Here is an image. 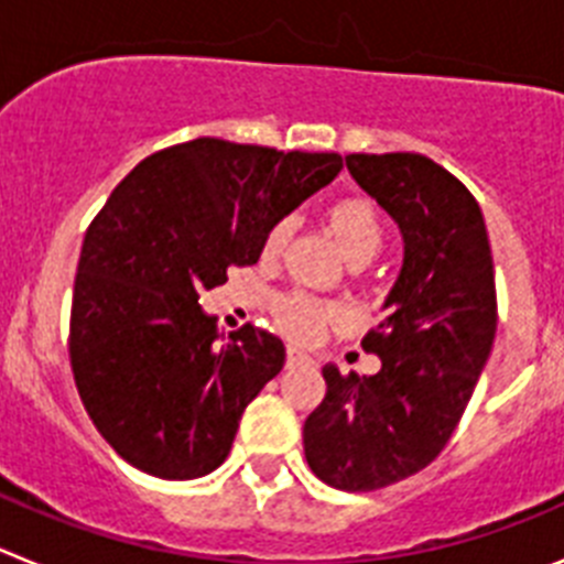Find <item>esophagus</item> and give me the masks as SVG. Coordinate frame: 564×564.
I'll use <instances>...</instances> for the list:
<instances>
[{"mask_svg":"<svg viewBox=\"0 0 564 564\" xmlns=\"http://www.w3.org/2000/svg\"><path fill=\"white\" fill-rule=\"evenodd\" d=\"M307 364H313V358L307 356L302 347H288V367H307Z\"/></svg>","mask_w":564,"mask_h":564,"instance_id":"esophagus-1","label":"esophagus"}]
</instances>
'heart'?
<instances>
[{"label": "heart", "mask_w": 564, "mask_h": 564, "mask_svg": "<svg viewBox=\"0 0 564 564\" xmlns=\"http://www.w3.org/2000/svg\"><path fill=\"white\" fill-rule=\"evenodd\" d=\"M327 223H330L333 237L338 239V246L347 253V259L376 257V251L381 248V217H378L376 206L370 200H364V197H341V200L333 203L330 212H327ZM288 231H291L288 220H279L268 231L265 246H262L265 257H276L282 251ZM279 318H282V327L291 336L316 338L336 318V307L330 302L307 296V293H288V296L279 299Z\"/></svg>", "instance_id": "heart-1"}]
</instances>
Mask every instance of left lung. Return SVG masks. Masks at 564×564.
<instances>
[{
    "mask_svg": "<svg viewBox=\"0 0 564 564\" xmlns=\"http://www.w3.org/2000/svg\"><path fill=\"white\" fill-rule=\"evenodd\" d=\"M352 181L395 220L403 262L364 350L376 376L325 364V401L305 421L318 480L376 491L430 466L455 432L497 333L495 262L466 186L415 152L347 154Z\"/></svg>",
    "mask_w": 564,
    "mask_h": 564,
    "instance_id": "obj_1",
    "label": "left lung"
}]
</instances>
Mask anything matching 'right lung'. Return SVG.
Masks as SVG:
<instances>
[{
  "label": "right lung",
  "mask_w": 564,
  "mask_h": 564,
  "mask_svg": "<svg viewBox=\"0 0 564 564\" xmlns=\"http://www.w3.org/2000/svg\"><path fill=\"white\" fill-rule=\"evenodd\" d=\"M336 152H276L197 138L149 154L84 234L69 364L84 410L129 466L194 480L231 452L239 417L285 364V344L246 325L223 341L197 305L228 268L336 181Z\"/></svg>",
  "instance_id": "right-lung-1"
}]
</instances>
